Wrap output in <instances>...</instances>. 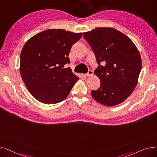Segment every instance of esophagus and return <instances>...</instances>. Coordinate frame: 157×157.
Masks as SVG:
<instances>
[{
  "label": "esophagus",
  "mask_w": 157,
  "mask_h": 157,
  "mask_svg": "<svg viewBox=\"0 0 157 157\" xmlns=\"http://www.w3.org/2000/svg\"><path fill=\"white\" fill-rule=\"evenodd\" d=\"M83 75L84 76H90L93 75V72H92V71H91V70H89L87 74H83Z\"/></svg>",
  "instance_id": "1"
}]
</instances>
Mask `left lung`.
Instances as JSON below:
<instances>
[{
    "mask_svg": "<svg viewBox=\"0 0 157 157\" xmlns=\"http://www.w3.org/2000/svg\"><path fill=\"white\" fill-rule=\"evenodd\" d=\"M83 36L98 65L94 72L101 80V86L91 91L93 98L108 106L125 101L134 90L141 70L137 47L127 36L113 28H97L83 33Z\"/></svg>",
    "mask_w": 157,
    "mask_h": 157,
    "instance_id": "obj_1",
    "label": "left lung"
}]
</instances>
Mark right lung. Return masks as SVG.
Here are the masks:
<instances>
[{"label": "right lung", "mask_w": 157, "mask_h": 157, "mask_svg": "<svg viewBox=\"0 0 157 157\" xmlns=\"http://www.w3.org/2000/svg\"><path fill=\"white\" fill-rule=\"evenodd\" d=\"M82 33L48 29L29 39L20 54V71L29 92L46 104L60 102L67 97L79 78L70 67L68 57L72 45Z\"/></svg>", "instance_id": "right-lung-1"}]
</instances>
